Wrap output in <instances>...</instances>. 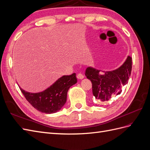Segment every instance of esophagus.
I'll return each mask as SVG.
<instances>
[{
	"label": "esophagus",
	"mask_w": 150,
	"mask_h": 150,
	"mask_svg": "<svg viewBox=\"0 0 150 150\" xmlns=\"http://www.w3.org/2000/svg\"><path fill=\"white\" fill-rule=\"evenodd\" d=\"M77 78H78V79H82L84 78V76L81 73H78V74H77Z\"/></svg>",
	"instance_id": "34e87169"
}]
</instances>
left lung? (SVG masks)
Masks as SVG:
<instances>
[{
    "label": "left lung",
    "mask_w": 150,
    "mask_h": 150,
    "mask_svg": "<svg viewBox=\"0 0 150 150\" xmlns=\"http://www.w3.org/2000/svg\"><path fill=\"white\" fill-rule=\"evenodd\" d=\"M132 69V58L127 57L118 69L101 74L100 71L88 67L85 76L92 83L93 94L99 101H108L111 96L121 93L122 87L128 83Z\"/></svg>",
    "instance_id": "left-lung-1"
}]
</instances>
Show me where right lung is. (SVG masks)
<instances>
[{
	"mask_svg": "<svg viewBox=\"0 0 150 150\" xmlns=\"http://www.w3.org/2000/svg\"><path fill=\"white\" fill-rule=\"evenodd\" d=\"M77 83L76 74L63 76L42 92L30 93L20 89L24 97L36 110L47 114L56 112L64 105L67 93L71 86Z\"/></svg>",
	"mask_w": 150,
	"mask_h": 150,
	"instance_id": "obj_1",
	"label": "right lung"
}]
</instances>
